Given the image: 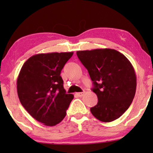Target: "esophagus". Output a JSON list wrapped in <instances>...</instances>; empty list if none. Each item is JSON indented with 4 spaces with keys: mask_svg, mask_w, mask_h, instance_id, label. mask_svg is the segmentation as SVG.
Masks as SVG:
<instances>
[{
    "mask_svg": "<svg viewBox=\"0 0 153 153\" xmlns=\"http://www.w3.org/2000/svg\"><path fill=\"white\" fill-rule=\"evenodd\" d=\"M85 94V92H81V93H77L76 95L79 96V97H82V96H83V95Z\"/></svg>",
    "mask_w": 153,
    "mask_h": 153,
    "instance_id": "obj_1",
    "label": "esophagus"
}]
</instances>
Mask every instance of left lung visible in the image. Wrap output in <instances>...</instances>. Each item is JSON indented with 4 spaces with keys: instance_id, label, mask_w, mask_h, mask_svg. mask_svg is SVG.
<instances>
[{
    "instance_id": "obj_1",
    "label": "left lung",
    "mask_w": 153,
    "mask_h": 153,
    "mask_svg": "<svg viewBox=\"0 0 153 153\" xmlns=\"http://www.w3.org/2000/svg\"><path fill=\"white\" fill-rule=\"evenodd\" d=\"M88 71L97 96L92 114L102 122L114 121L122 116L133 101L137 76L132 65L123 53L111 49L76 51Z\"/></svg>"
}]
</instances>
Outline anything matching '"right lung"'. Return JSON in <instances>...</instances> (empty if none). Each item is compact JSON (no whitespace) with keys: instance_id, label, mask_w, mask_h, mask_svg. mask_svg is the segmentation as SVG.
<instances>
[{"instance_id":"1","label":"right lung","mask_w":153,"mask_h":153,"mask_svg":"<svg viewBox=\"0 0 153 153\" xmlns=\"http://www.w3.org/2000/svg\"><path fill=\"white\" fill-rule=\"evenodd\" d=\"M74 52L39 53L29 58L19 74L16 88L21 104L35 120L54 126L63 120L74 98L67 94L60 76Z\"/></svg>"}]
</instances>
